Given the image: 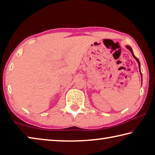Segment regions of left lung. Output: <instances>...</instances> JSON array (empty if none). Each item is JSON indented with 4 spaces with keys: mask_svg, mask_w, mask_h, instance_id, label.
I'll return each mask as SVG.
<instances>
[{
    "mask_svg": "<svg viewBox=\"0 0 155 155\" xmlns=\"http://www.w3.org/2000/svg\"><path fill=\"white\" fill-rule=\"evenodd\" d=\"M127 49H128V50L130 51H131V54H132V55H133V56H134V58H135V60H136V61H137V62H138V65H139V69H140V61H139V60H138L137 59V58H136V57H135V55H134V52H133V50H132V49H131V47H130V46H129V45H127ZM140 73H141V75H142V73H141V71H140Z\"/></svg>",
    "mask_w": 155,
    "mask_h": 155,
    "instance_id": "1",
    "label": "left lung"
}]
</instances>
